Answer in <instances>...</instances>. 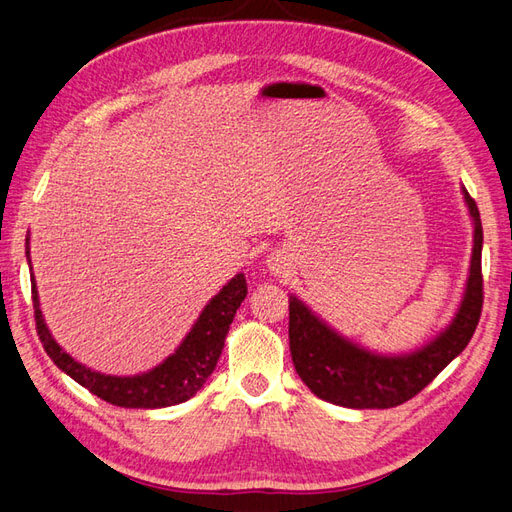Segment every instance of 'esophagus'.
I'll use <instances>...</instances> for the list:
<instances>
[{"label":"esophagus","instance_id":"34e87169","mask_svg":"<svg viewBox=\"0 0 512 512\" xmlns=\"http://www.w3.org/2000/svg\"><path fill=\"white\" fill-rule=\"evenodd\" d=\"M265 265L269 269V274H274V276H289V271H291V260L285 252H271L267 256Z\"/></svg>","mask_w":512,"mask_h":512}]
</instances>
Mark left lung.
I'll return each mask as SVG.
<instances>
[{
    "mask_svg": "<svg viewBox=\"0 0 512 512\" xmlns=\"http://www.w3.org/2000/svg\"><path fill=\"white\" fill-rule=\"evenodd\" d=\"M473 252L456 315L431 342L405 355H381L339 335L300 298L289 295V348L295 372L317 399L352 410H388L410 401L467 348L482 313V221L467 190Z\"/></svg>",
    "mask_w": 512,
    "mask_h": 512,
    "instance_id": "obj_1",
    "label": "left lung"
}]
</instances>
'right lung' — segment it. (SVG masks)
<instances>
[{"instance_id": "obj_1", "label": "right lung", "mask_w": 512, "mask_h": 512, "mask_svg": "<svg viewBox=\"0 0 512 512\" xmlns=\"http://www.w3.org/2000/svg\"><path fill=\"white\" fill-rule=\"evenodd\" d=\"M30 236L26 238V254L30 258ZM30 265V260H28ZM247 295V282L243 274H236L227 285L203 306L197 322L192 324L190 333L184 342L177 346L173 355H168L160 366L146 370L131 377H113L83 366L72 359L67 352L56 344V339L45 326L39 291L32 276V302H34V320H37V333L41 344L50 359L59 366L67 377L81 383L98 399L118 407H131V410H157V407L179 405L192 399L208 381L210 374L217 368L221 350L225 346L227 331Z\"/></svg>"}]
</instances>
